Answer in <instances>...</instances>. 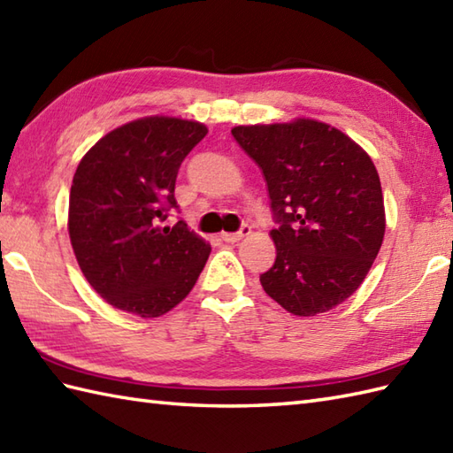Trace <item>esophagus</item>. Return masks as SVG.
<instances>
[{
    "instance_id": "34e87169",
    "label": "esophagus",
    "mask_w": 453,
    "mask_h": 453,
    "mask_svg": "<svg viewBox=\"0 0 453 453\" xmlns=\"http://www.w3.org/2000/svg\"><path fill=\"white\" fill-rule=\"evenodd\" d=\"M249 234H251V227L243 224L242 229H239V232H235V234H221V239H224V242H227V243H235V242H239V239L247 237Z\"/></svg>"
}]
</instances>
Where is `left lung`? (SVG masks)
<instances>
[{
  "label": "left lung",
  "instance_id": "8db88e82",
  "mask_svg": "<svg viewBox=\"0 0 453 453\" xmlns=\"http://www.w3.org/2000/svg\"><path fill=\"white\" fill-rule=\"evenodd\" d=\"M232 134L261 167L278 224L265 292L300 317L333 310L358 290L386 234L373 161L346 134L311 119Z\"/></svg>",
  "mask_w": 453,
  "mask_h": 453
}]
</instances>
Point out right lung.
Instances as JSON below:
<instances>
[{"label":"right lung","instance_id":"1","mask_svg":"<svg viewBox=\"0 0 453 453\" xmlns=\"http://www.w3.org/2000/svg\"><path fill=\"white\" fill-rule=\"evenodd\" d=\"M208 128L146 117L109 132L85 153L70 190L67 229L83 276L103 300L138 317L180 303L211 247L185 221L163 226L182 159Z\"/></svg>","mask_w":453,"mask_h":453}]
</instances>
